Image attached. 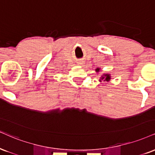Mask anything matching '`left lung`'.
<instances>
[{
  "label": "left lung",
  "mask_w": 155,
  "mask_h": 155,
  "mask_svg": "<svg viewBox=\"0 0 155 155\" xmlns=\"http://www.w3.org/2000/svg\"><path fill=\"white\" fill-rule=\"evenodd\" d=\"M95 71H96V72L98 73L99 71H100V68H97ZM110 79H111L110 74H103L101 76V77L100 78V80H99V81H100V82H102V81H109Z\"/></svg>",
  "instance_id": "1"
}]
</instances>
